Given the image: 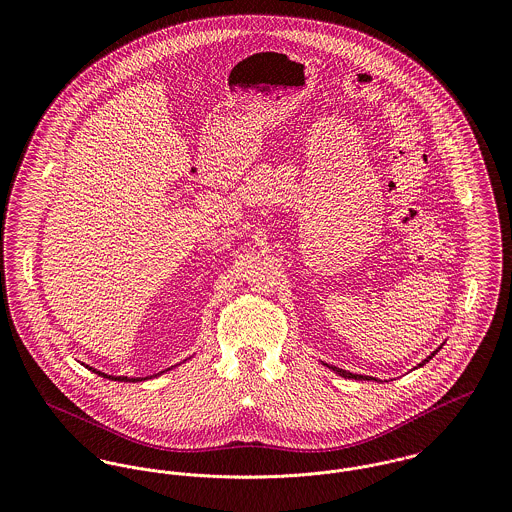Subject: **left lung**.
<instances>
[{
  "label": "left lung",
  "mask_w": 512,
  "mask_h": 512,
  "mask_svg": "<svg viewBox=\"0 0 512 512\" xmlns=\"http://www.w3.org/2000/svg\"><path fill=\"white\" fill-rule=\"evenodd\" d=\"M439 349H441V347H439ZM439 349H436V351H434V353H432V355H430L426 361H422V363H420L418 366H424L426 363H428V361H430V359H434ZM329 368H331V370H335L339 376H345V378H355V380H374V378H370V376H363V374H353V372H347V370H343V368H337V366H329Z\"/></svg>",
  "instance_id": "1"
}]
</instances>
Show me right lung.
I'll return each instance as SVG.
<instances>
[{
  "label": "right lung",
  "instance_id": "1",
  "mask_svg": "<svg viewBox=\"0 0 512 512\" xmlns=\"http://www.w3.org/2000/svg\"><path fill=\"white\" fill-rule=\"evenodd\" d=\"M92 372H96V374H100V376H104V378H112V380H120V382H138V380H142V378H128V376H108V374H104V372H100V370H96V368H90ZM165 372V370H163ZM157 376V374H155ZM146 380V378H144Z\"/></svg>",
  "mask_w": 512,
  "mask_h": 512
}]
</instances>
